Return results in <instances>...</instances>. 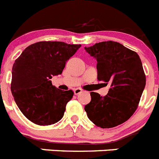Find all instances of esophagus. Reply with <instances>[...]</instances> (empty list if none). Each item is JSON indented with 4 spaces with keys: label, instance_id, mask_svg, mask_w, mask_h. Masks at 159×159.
Masks as SVG:
<instances>
[{
    "label": "esophagus",
    "instance_id": "34e87169",
    "mask_svg": "<svg viewBox=\"0 0 159 159\" xmlns=\"http://www.w3.org/2000/svg\"><path fill=\"white\" fill-rule=\"evenodd\" d=\"M81 93H82V89H75L74 90L75 95H78Z\"/></svg>",
    "mask_w": 159,
    "mask_h": 159
}]
</instances>
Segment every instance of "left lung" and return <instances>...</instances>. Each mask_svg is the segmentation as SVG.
<instances>
[{
	"label": "left lung",
	"instance_id": "1",
	"mask_svg": "<svg viewBox=\"0 0 159 159\" xmlns=\"http://www.w3.org/2000/svg\"><path fill=\"white\" fill-rule=\"evenodd\" d=\"M85 51L97 61V79L110 85L106 96L90 93L85 105L88 117L100 128L124 123L136 111L146 86V75L139 55L116 42L96 43Z\"/></svg>",
	"mask_w": 159,
	"mask_h": 159
}]
</instances>
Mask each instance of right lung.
Here are the masks:
<instances>
[{
	"instance_id": "add662e5",
	"label": "right lung",
	"mask_w": 159,
	"mask_h": 159,
	"mask_svg": "<svg viewBox=\"0 0 159 159\" xmlns=\"http://www.w3.org/2000/svg\"><path fill=\"white\" fill-rule=\"evenodd\" d=\"M80 47L63 42H39L26 47L15 60L11 92L28 120L50 125L63 118L74 93L56 89L51 79L62 74L66 61Z\"/></svg>"
}]
</instances>
